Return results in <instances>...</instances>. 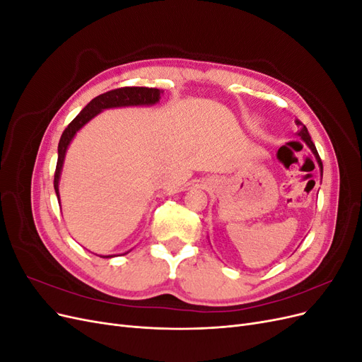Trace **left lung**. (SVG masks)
Segmentation results:
<instances>
[{"mask_svg":"<svg viewBox=\"0 0 362 362\" xmlns=\"http://www.w3.org/2000/svg\"><path fill=\"white\" fill-rule=\"evenodd\" d=\"M296 122V125L299 127V136H300V139L305 141L306 145L310 146V149L313 151V154L315 156V158H317V163H319V166H320V170H322V175H323V164H322V160H320V157H319V152H317V149H315V145L313 144V140H311V137H310V133H308V129H306V127L300 122L299 119H296L294 120Z\"/></svg>","mask_w":362,"mask_h":362,"instance_id":"left-lung-1","label":"left lung"}]
</instances>
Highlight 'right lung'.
<instances>
[{"label":"right lung","instance_id":"obj_1","mask_svg":"<svg viewBox=\"0 0 362 362\" xmlns=\"http://www.w3.org/2000/svg\"><path fill=\"white\" fill-rule=\"evenodd\" d=\"M161 93H163L161 90L152 89V87H119V89L105 92L100 96L93 98V100L87 104L78 115H76V117L72 120V122L64 128L59 141V158H57L56 173H54V189H56L57 199H59V181H60L64 156H66V149L71 144V140L76 134V131H78L81 127H84L98 113L105 110V108L128 107V105H152L160 101ZM103 258H110V255L103 257Z\"/></svg>","mask_w":362,"mask_h":362}]
</instances>
